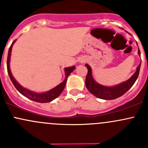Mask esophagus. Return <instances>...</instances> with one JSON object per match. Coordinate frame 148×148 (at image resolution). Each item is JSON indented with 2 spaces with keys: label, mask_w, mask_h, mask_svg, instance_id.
Masks as SVG:
<instances>
[{
  "label": "esophagus",
  "mask_w": 148,
  "mask_h": 148,
  "mask_svg": "<svg viewBox=\"0 0 148 148\" xmlns=\"http://www.w3.org/2000/svg\"><path fill=\"white\" fill-rule=\"evenodd\" d=\"M79 62H80V63H83V62H84V60H83V59H82V60H80V61H79Z\"/></svg>",
  "instance_id": "esophagus-1"
}]
</instances>
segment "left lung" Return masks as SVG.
Here are the masks:
<instances>
[{"mask_svg":"<svg viewBox=\"0 0 148 148\" xmlns=\"http://www.w3.org/2000/svg\"><path fill=\"white\" fill-rule=\"evenodd\" d=\"M138 55L140 56V51L139 48ZM85 66H86L88 69L87 75H86V80H85V84H86V86L88 90H89V92L97 98H99V99H105V100H111V99H117V98L122 96L124 94L126 93L133 86V84H135V81H136L138 77L141 63H140V64L137 67L136 71L130 78L128 79L127 81L121 82L120 84H116L112 86H104V85L97 82L95 79L93 78L92 68H91L90 66L87 64H85Z\"/></svg>","mask_w":148,"mask_h":148,"instance_id":"obj_1","label":"left lung"}]
</instances>
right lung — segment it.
Here are the masks:
<instances>
[{
    "mask_svg": "<svg viewBox=\"0 0 148 148\" xmlns=\"http://www.w3.org/2000/svg\"><path fill=\"white\" fill-rule=\"evenodd\" d=\"M16 41V40H15V41L12 43L11 46H10L9 50H8V58H7V70H8V75H9L10 80H11L12 83L13 84V85H14V86L16 87V89L24 97L28 98V99H31V100H33L34 101V102H40V103L49 102H51L52 100L55 99L56 98H57L58 97L61 95V93H62V91L64 90V89L66 83L67 78H68V77L69 76V74H71L74 69H75V66H72L66 67V68H64V72H65L64 80L62 83H60L59 84H58L57 86H55L54 88L47 91V92H34V91L30 90V89H26V88L22 86L15 79L13 76L12 75L11 71H10V56H11L12 48H13V44H14Z\"/></svg>",
    "mask_w": 148,
    "mask_h": 148,
    "instance_id": "obj_1",
    "label": "right lung"
}]
</instances>
